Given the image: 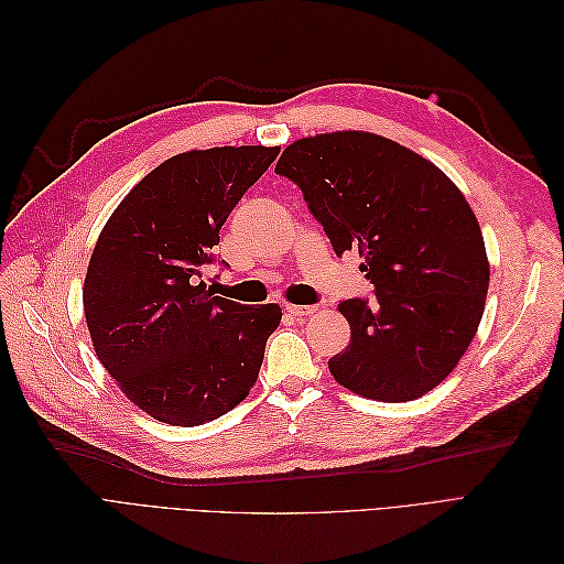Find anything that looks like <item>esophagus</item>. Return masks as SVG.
Instances as JSON below:
<instances>
[{"instance_id":"obj_1","label":"esophagus","mask_w":564,"mask_h":564,"mask_svg":"<svg viewBox=\"0 0 564 564\" xmlns=\"http://www.w3.org/2000/svg\"><path fill=\"white\" fill-rule=\"evenodd\" d=\"M284 313L289 317H305V315H313L315 313V305H286Z\"/></svg>"}]
</instances>
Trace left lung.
Wrapping results in <instances>:
<instances>
[{"label": "left lung", "mask_w": 564, "mask_h": 564, "mask_svg": "<svg viewBox=\"0 0 564 564\" xmlns=\"http://www.w3.org/2000/svg\"><path fill=\"white\" fill-rule=\"evenodd\" d=\"M275 174L296 183L336 256L360 253L373 299L338 311L350 344L334 379L381 402L416 400L449 377L480 327L485 240L458 187L409 148L367 131L289 145Z\"/></svg>", "instance_id": "8db88e82"}]
</instances>
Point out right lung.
I'll return each mask as SVG.
<instances>
[{"mask_svg": "<svg viewBox=\"0 0 564 564\" xmlns=\"http://www.w3.org/2000/svg\"><path fill=\"white\" fill-rule=\"evenodd\" d=\"M278 155L263 145L181 152L133 187L98 237L82 292L94 350L152 419L214 421L259 379L280 305L214 296L202 272L216 263L226 218Z\"/></svg>", "mask_w": 564, "mask_h": 564, "instance_id": "1", "label": "right lung"}]
</instances>
